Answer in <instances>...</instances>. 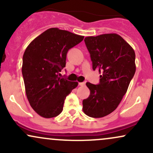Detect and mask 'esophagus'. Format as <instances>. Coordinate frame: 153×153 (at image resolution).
<instances>
[{"instance_id":"1","label":"esophagus","mask_w":153,"mask_h":153,"mask_svg":"<svg viewBox=\"0 0 153 153\" xmlns=\"http://www.w3.org/2000/svg\"><path fill=\"white\" fill-rule=\"evenodd\" d=\"M85 85V82H79V85L80 86H83V85Z\"/></svg>"}]
</instances>
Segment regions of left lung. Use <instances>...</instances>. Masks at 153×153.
Here are the masks:
<instances>
[{
	"instance_id": "1",
	"label": "left lung",
	"mask_w": 153,
	"mask_h": 153,
	"mask_svg": "<svg viewBox=\"0 0 153 153\" xmlns=\"http://www.w3.org/2000/svg\"><path fill=\"white\" fill-rule=\"evenodd\" d=\"M91 55L93 70L98 71V85L86 82L88 98L82 101V110L94 118L113 112L127 93L136 71L135 53L130 45L117 34L87 36L84 39Z\"/></svg>"
}]
</instances>
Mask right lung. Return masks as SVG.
Masks as SVG:
<instances>
[{"label": "right lung", "instance_id": "right-lung-1", "mask_svg": "<svg viewBox=\"0 0 153 153\" xmlns=\"http://www.w3.org/2000/svg\"><path fill=\"white\" fill-rule=\"evenodd\" d=\"M84 36L58 28H51L36 37L23 56L22 75L26 97L31 106L44 118L58 116L65 99L78 82L60 78L68 50Z\"/></svg>", "mask_w": 153, "mask_h": 153}]
</instances>
